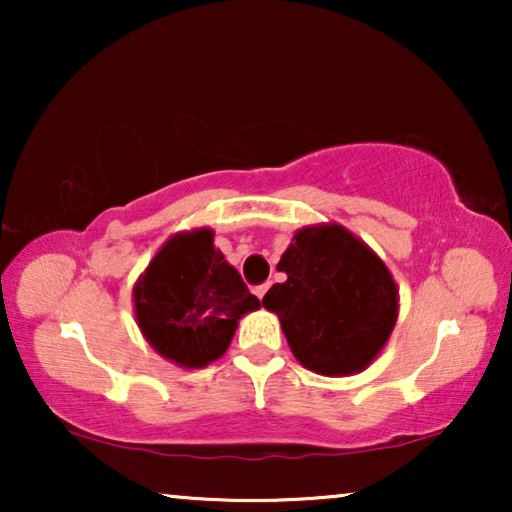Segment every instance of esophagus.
I'll return each mask as SVG.
<instances>
[{
	"label": "esophagus",
	"mask_w": 512,
	"mask_h": 512,
	"mask_svg": "<svg viewBox=\"0 0 512 512\" xmlns=\"http://www.w3.org/2000/svg\"><path fill=\"white\" fill-rule=\"evenodd\" d=\"M268 289H270V284H261V286H256V289H254V293H256V296H258V298H261V300H263V296H265V293H268Z\"/></svg>",
	"instance_id": "34e87169"
}]
</instances>
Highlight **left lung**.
Instances as JSON below:
<instances>
[{
    "mask_svg": "<svg viewBox=\"0 0 512 512\" xmlns=\"http://www.w3.org/2000/svg\"><path fill=\"white\" fill-rule=\"evenodd\" d=\"M277 270L286 282L265 293L300 366L326 377L366 370L398 319V286L387 265L340 223L293 233Z\"/></svg>",
    "mask_w": 512,
    "mask_h": 512,
    "instance_id": "8db88e82",
    "label": "left lung"
}]
</instances>
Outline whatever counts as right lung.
<instances>
[{
  "instance_id": "add662e5",
  "label": "right lung",
  "mask_w": 512,
  "mask_h": 512,
  "mask_svg": "<svg viewBox=\"0 0 512 512\" xmlns=\"http://www.w3.org/2000/svg\"><path fill=\"white\" fill-rule=\"evenodd\" d=\"M146 342L181 368L221 359L244 314L261 307L240 272L214 247L212 228L172 235L132 289Z\"/></svg>"
}]
</instances>
